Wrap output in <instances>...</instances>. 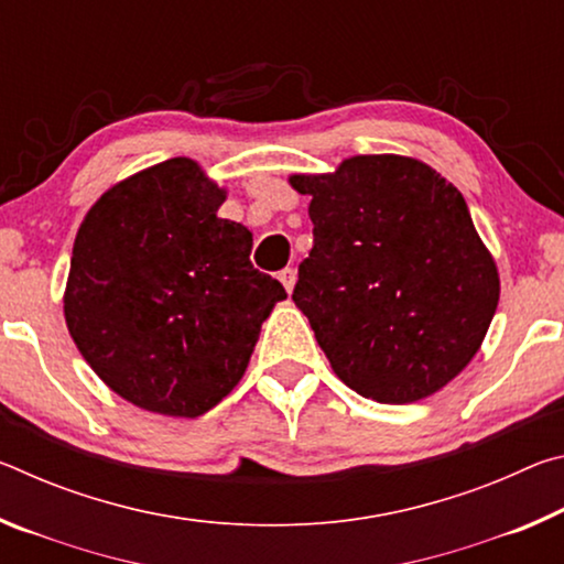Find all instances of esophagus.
I'll return each instance as SVG.
<instances>
[{"label":"esophagus","instance_id":"obj_1","mask_svg":"<svg viewBox=\"0 0 564 564\" xmlns=\"http://www.w3.org/2000/svg\"><path fill=\"white\" fill-rule=\"evenodd\" d=\"M279 281L283 283V289L291 293L293 285H295V271H293V269H283V271L279 273Z\"/></svg>","mask_w":564,"mask_h":564}]
</instances>
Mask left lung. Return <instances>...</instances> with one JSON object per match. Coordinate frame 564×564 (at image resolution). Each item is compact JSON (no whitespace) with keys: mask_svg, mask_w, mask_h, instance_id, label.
<instances>
[{"mask_svg":"<svg viewBox=\"0 0 564 564\" xmlns=\"http://www.w3.org/2000/svg\"><path fill=\"white\" fill-rule=\"evenodd\" d=\"M289 181L311 196L313 221L293 301L343 383L400 405L460 376L500 301L498 265L460 191L395 154Z\"/></svg>","mask_w":564,"mask_h":564,"instance_id":"1","label":"left lung"}]
</instances>
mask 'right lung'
<instances>
[{"label":"right lung","instance_id":"right-lung-1","mask_svg":"<svg viewBox=\"0 0 564 564\" xmlns=\"http://www.w3.org/2000/svg\"><path fill=\"white\" fill-rule=\"evenodd\" d=\"M224 202L178 156L111 186L76 234L66 328L94 373L151 413L198 417L221 403L285 299L248 261L251 231L216 216Z\"/></svg>","mask_w":564,"mask_h":564}]
</instances>
